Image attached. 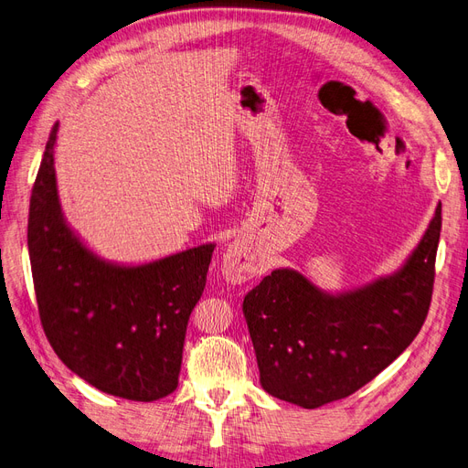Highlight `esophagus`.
<instances>
[{
  "label": "esophagus",
  "mask_w": 468,
  "mask_h": 468,
  "mask_svg": "<svg viewBox=\"0 0 468 468\" xmlns=\"http://www.w3.org/2000/svg\"><path fill=\"white\" fill-rule=\"evenodd\" d=\"M266 264L262 256L256 252L254 245L247 239H237L223 254V278L231 283H243L254 276L262 274Z\"/></svg>",
  "instance_id": "esophagus-1"
}]
</instances>
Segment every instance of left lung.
<instances>
[{
    "instance_id": "8db88e82",
    "label": "left lung",
    "mask_w": 468,
    "mask_h": 468,
    "mask_svg": "<svg viewBox=\"0 0 468 468\" xmlns=\"http://www.w3.org/2000/svg\"><path fill=\"white\" fill-rule=\"evenodd\" d=\"M441 204L393 274L326 292L293 268H276L243 299L268 395L301 409L340 400L410 346L431 301Z\"/></svg>"
}]
</instances>
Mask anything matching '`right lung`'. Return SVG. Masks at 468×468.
Instances as JSON below:
<instances>
[{"label":"right lung","mask_w":468,"mask_h":468,"mask_svg":"<svg viewBox=\"0 0 468 468\" xmlns=\"http://www.w3.org/2000/svg\"><path fill=\"white\" fill-rule=\"evenodd\" d=\"M52 128L28 207V256L42 328L58 357L102 393L152 402L178 385L190 313L216 243L142 264L102 259L59 204Z\"/></svg>","instance_id":"obj_1"}]
</instances>
